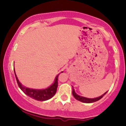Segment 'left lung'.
Instances as JSON below:
<instances>
[{
  "mask_svg": "<svg viewBox=\"0 0 126 126\" xmlns=\"http://www.w3.org/2000/svg\"><path fill=\"white\" fill-rule=\"evenodd\" d=\"M107 92H105V93L103 95H101V96H99V97L95 98H87L83 97V96H79V95H78V94H76L75 93L74 89H73V91H72V94H73V96H74V97L75 98V99H76L78 101H81V102H85V103H92V102H96V101H97L98 100H99V99H101V98H102L104 96L105 94H106Z\"/></svg>",
  "mask_w": 126,
  "mask_h": 126,
  "instance_id": "left-lung-1",
  "label": "left lung"
}]
</instances>
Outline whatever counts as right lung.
I'll use <instances>...</instances> for the list:
<instances>
[{"mask_svg": "<svg viewBox=\"0 0 126 126\" xmlns=\"http://www.w3.org/2000/svg\"><path fill=\"white\" fill-rule=\"evenodd\" d=\"M14 73H15V78L16 79V81L17 83H18L19 87L20 88V89L26 95H27L28 96L32 98V99H34L37 101H46L53 97L55 95V94L56 93L57 86H58V81L57 80H58V76L59 74L56 76L54 82L50 87L47 88V89H42L41 90V89H30V88H27L25 86H23L18 79V78H17L16 75L15 73V69H14Z\"/></svg>", "mask_w": 126, "mask_h": 126, "instance_id": "add662e5", "label": "right lung"}]
</instances>
